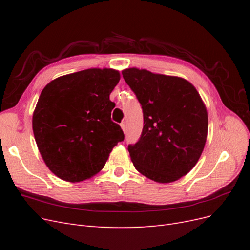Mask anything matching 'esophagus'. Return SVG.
Returning <instances> with one entry per match:
<instances>
[{
    "label": "esophagus",
    "mask_w": 250,
    "mask_h": 250,
    "mask_svg": "<svg viewBox=\"0 0 250 250\" xmlns=\"http://www.w3.org/2000/svg\"><path fill=\"white\" fill-rule=\"evenodd\" d=\"M120 125H121V128H122V129H123V131L125 132V131H126V125H125V122H122V123H121Z\"/></svg>",
    "instance_id": "1"
}]
</instances>
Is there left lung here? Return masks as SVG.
<instances>
[{
	"instance_id": "left-lung-1",
	"label": "left lung",
	"mask_w": 250,
	"mask_h": 250,
	"mask_svg": "<svg viewBox=\"0 0 250 250\" xmlns=\"http://www.w3.org/2000/svg\"><path fill=\"white\" fill-rule=\"evenodd\" d=\"M123 78L142 105L140 140L128 146L134 168L156 183L178 180L197 164L208 119L199 93L188 80L130 67Z\"/></svg>"
}]
</instances>
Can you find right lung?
Segmentation results:
<instances>
[{"instance_id": "add662e5", "label": "right lung", "mask_w": 250, "mask_h": 250, "mask_svg": "<svg viewBox=\"0 0 250 250\" xmlns=\"http://www.w3.org/2000/svg\"><path fill=\"white\" fill-rule=\"evenodd\" d=\"M119 71L87 69L52 80L42 89L33 112L37 148L52 173L79 183L99 173L112 148L124 140L111 121L109 95Z\"/></svg>"}]
</instances>
